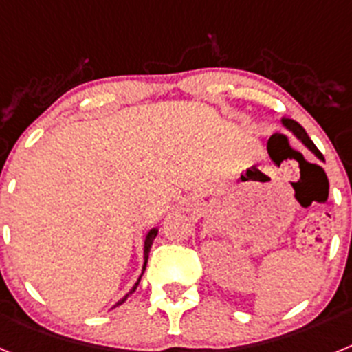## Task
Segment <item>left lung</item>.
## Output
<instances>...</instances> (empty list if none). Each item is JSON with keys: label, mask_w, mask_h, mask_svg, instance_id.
I'll use <instances>...</instances> for the list:
<instances>
[{"label": "left lung", "mask_w": 352, "mask_h": 352, "mask_svg": "<svg viewBox=\"0 0 352 352\" xmlns=\"http://www.w3.org/2000/svg\"><path fill=\"white\" fill-rule=\"evenodd\" d=\"M282 123H284V126L287 130H291L292 133H294V135H296L298 139H300L301 142H303L305 146H307V148L310 149V151H312L314 155H316L317 158H321V160H324V157H322V153L321 151H319V149H317V146L314 144L312 141H310V138H309V133L305 132V129L303 126L300 125V123H298V121H294V120H291V118H284V120H282ZM270 141H272V139H270ZM270 144V142H268Z\"/></svg>", "instance_id": "obj_1"}]
</instances>
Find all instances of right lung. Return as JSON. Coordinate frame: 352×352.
I'll list each match as a JSON object with an SVG mask.
<instances>
[{"mask_svg": "<svg viewBox=\"0 0 352 352\" xmlns=\"http://www.w3.org/2000/svg\"><path fill=\"white\" fill-rule=\"evenodd\" d=\"M157 232H158V229H151V231L148 232V236H146V241H144V266H142V272H144V270H146V263H148V254H149V248H151V245H153V239L157 238ZM139 280H141V276H139ZM139 280L135 282V285H133V287H132V291H130L129 294H126L125 298H121V300L118 301V303L114 305V307H118V305H121V303H123V301H125L126 298H129L130 294H132V292L135 291V289H138V285H139Z\"/></svg>", "mask_w": 352, "mask_h": 352, "instance_id": "right-lung-1", "label": "right lung"}]
</instances>
